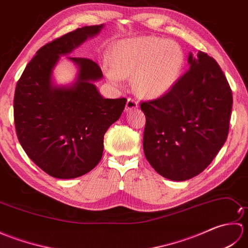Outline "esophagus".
Returning <instances> with one entry per match:
<instances>
[{"label": "esophagus", "mask_w": 248, "mask_h": 248, "mask_svg": "<svg viewBox=\"0 0 248 248\" xmlns=\"http://www.w3.org/2000/svg\"><path fill=\"white\" fill-rule=\"evenodd\" d=\"M139 108V102L136 99L133 98H129L127 104H125V112H131V110H133L135 108Z\"/></svg>", "instance_id": "1"}]
</instances>
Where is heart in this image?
<instances>
[{"label":"heart","instance_id":"1","mask_svg":"<svg viewBox=\"0 0 248 248\" xmlns=\"http://www.w3.org/2000/svg\"><path fill=\"white\" fill-rule=\"evenodd\" d=\"M107 76L114 84L133 77V86L141 96L165 93L180 78L184 53L175 41L155 36L123 40L108 52Z\"/></svg>","mask_w":248,"mask_h":248}]
</instances>
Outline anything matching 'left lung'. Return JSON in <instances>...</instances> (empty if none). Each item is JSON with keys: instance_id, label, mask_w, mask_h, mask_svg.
<instances>
[{"instance_id": "left-lung-1", "label": "left lung", "mask_w": 248, "mask_h": 248, "mask_svg": "<svg viewBox=\"0 0 248 248\" xmlns=\"http://www.w3.org/2000/svg\"><path fill=\"white\" fill-rule=\"evenodd\" d=\"M189 69L164 96L140 103L144 152L155 170L173 181L199 175L225 144L232 92L214 59L188 54Z\"/></svg>"}]
</instances>
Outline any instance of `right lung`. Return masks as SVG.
<instances>
[{
    "instance_id": "add662e5",
    "label": "right lung",
    "mask_w": 248,
    "mask_h": 248,
    "mask_svg": "<svg viewBox=\"0 0 248 248\" xmlns=\"http://www.w3.org/2000/svg\"><path fill=\"white\" fill-rule=\"evenodd\" d=\"M103 26H84L41 46L16 86L18 140L30 159L54 178L80 177L98 165L104 134L127 103L125 98L104 99L99 93L93 82L103 75L89 59L69 57L78 68L71 85L55 86L52 82L61 55L71 53Z\"/></svg>"
}]
</instances>
